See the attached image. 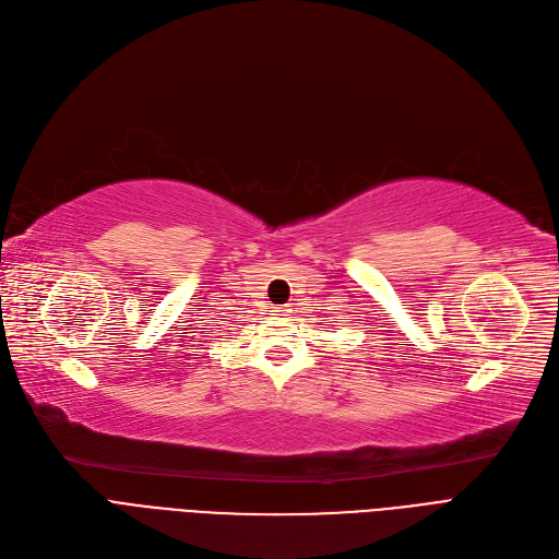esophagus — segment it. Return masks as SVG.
Masks as SVG:
<instances>
[{"mask_svg": "<svg viewBox=\"0 0 559 559\" xmlns=\"http://www.w3.org/2000/svg\"><path fill=\"white\" fill-rule=\"evenodd\" d=\"M288 311H290V309H286V307H273V313H275V316H280V318L288 316Z\"/></svg>", "mask_w": 559, "mask_h": 559, "instance_id": "34e87169", "label": "esophagus"}]
</instances>
